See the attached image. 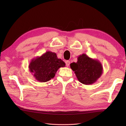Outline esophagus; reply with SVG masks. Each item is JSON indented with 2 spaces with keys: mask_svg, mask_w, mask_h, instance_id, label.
<instances>
[{
  "mask_svg": "<svg viewBox=\"0 0 126 126\" xmlns=\"http://www.w3.org/2000/svg\"><path fill=\"white\" fill-rule=\"evenodd\" d=\"M65 64H66V66H69V65H70V61H65Z\"/></svg>",
  "mask_w": 126,
  "mask_h": 126,
  "instance_id": "34e87169",
  "label": "esophagus"
}]
</instances>
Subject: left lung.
I'll list each match as a JSON object with an SVG mask.
<instances>
[{
	"instance_id": "8db88e82",
	"label": "left lung",
	"mask_w": 126,
	"mask_h": 126,
	"mask_svg": "<svg viewBox=\"0 0 126 126\" xmlns=\"http://www.w3.org/2000/svg\"><path fill=\"white\" fill-rule=\"evenodd\" d=\"M79 81L82 84L94 83L103 73V66L100 61L89 57L85 53L79 55L76 63L70 64Z\"/></svg>"
}]
</instances>
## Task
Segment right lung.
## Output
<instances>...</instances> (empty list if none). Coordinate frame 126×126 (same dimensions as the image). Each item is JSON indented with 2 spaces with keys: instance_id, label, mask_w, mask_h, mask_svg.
Segmentation results:
<instances>
[{
  "instance_id": "obj_1",
  "label": "right lung",
  "mask_w": 126,
  "mask_h": 126,
  "mask_svg": "<svg viewBox=\"0 0 126 126\" xmlns=\"http://www.w3.org/2000/svg\"><path fill=\"white\" fill-rule=\"evenodd\" d=\"M65 66V63L58 58L56 53L47 51L39 57L32 59L29 68L37 81L46 82L55 77L59 68Z\"/></svg>"
}]
</instances>
